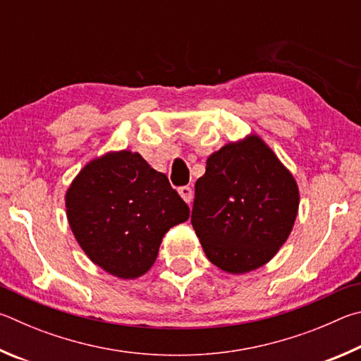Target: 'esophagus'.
I'll return each mask as SVG.
<instances>
[{
  "mask_svg": "<svg viewBox=\"0 0 361 361\" xmlns=\"http://www.w3.org/2000/svg\"><path fill=\"white\" fill-rule=\"evenodd\" d=\"M179 195L182 197V200L185 201V203H190L192 198H193V190L190 185H185V187H180L179 188Z\"/></svg>",
  "mask_w": 361,
  "mask_h": 361,
  "instance_id": "obj_1",
  "label": "esophagus"
}]
</instances>
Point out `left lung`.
<instances>
[{"label": "left lung", "instance_id": "obj_1", "mask_svg": "<svg viewBox=\"0 0 361 361\" xmlns=\"http://www.w3.org/2000/svg\"><path fill=\"white\" fill-rule=\"evenodd\" d=\"M298 206L292 173L252 135L207 158L206 173L195 184L192 225L211 263L244 274L277 254Z\"/></svg>", "mask_w": 361, "mask_h": 361}]
</instances>
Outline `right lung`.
<instances>
[{
	"mask_svg": "<svg viewBox=\"0 0 361 361\" xmlns=\"http://www.w3.org/2000/svg\"><path fill=\"white\" fill-rule=\"evenodd\" d=\"M66 216L82 250L120 279H136L155 263L171 226L190 209L139 154L109 152L87 163L66 192Z\"/></svg>",
	"mask_w": 361,
	"mask_h": 361,
	"instance_id": "1",
	"label": "right lung"
}]
</instances>
